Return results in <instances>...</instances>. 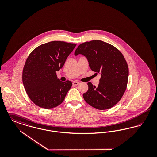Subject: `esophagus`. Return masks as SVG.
I'll use <instances>...</instances> for the list:
<instances>
[{"label": "esophagus", "instance_id": "obj_1", "mask_svg": "<svg viewBox=\"0 0 157 157\" xmlns=\"http://www.w3.org/2000/svg\"><path fill=\"white\" fill-rule=\"evenodd\" d=\"M79 83V82H78V81H74V82H73V85H75V86L78 85Z\"/></svg>", "mask_w": 157, "mask_h": 157}]
</instances>
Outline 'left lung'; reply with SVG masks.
<instances>
[{
    "mask_svg": "<svg viewBox=\"0 0 157 157\" xmlns=\"http://www.w3.org/2000/svg\"><path fill=\"white\" fill-rule=\"evenodd\" d=\"M79 54L87 58L92 71L101 74L97 87L88 83V90L83 94L85 101L99 110L111 108L127 89L129 69L124 55L113 45L99 40L79 45L75 55Z\"/></svg>",
    "mask_w": 157,
    "mask_h": 157,
    "instance_id": "obj_1",
    "label": "left lung"
}]
</instances>
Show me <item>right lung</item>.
<instances>
[{
  "mask_svg": "<svg viewBox=\"0 0 157 157\" xmlns=\"http://www.w3.org/2000/svg\"><path fill=\"white\" fill-rule=\"evenodd\" d=\"M75 44L52 41L32 51L25 63L22 81L30 100L38 106L51 109L64 101L72 86L70 81L62 82L56 72L76 46Z\"/></svg>",
  "mask_w": 157,
  "mask_h": 157,
  "instance_id": "obj_1",
  "label": "right lung"
}]
</instances>
